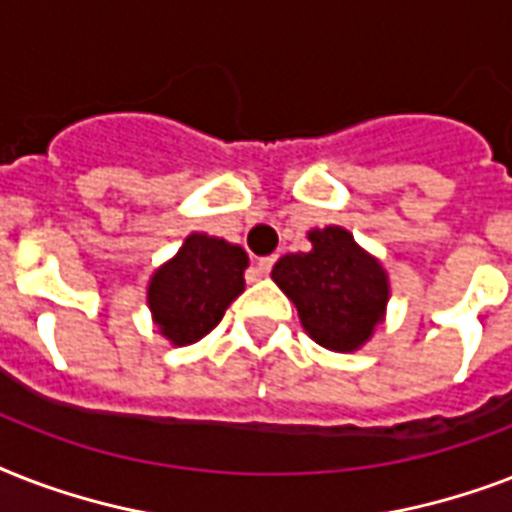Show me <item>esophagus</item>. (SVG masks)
<instances>
[{"label": "esophagus", "instance_id": "obj_1", "mask_svg": "<svg viewBox=\"0 0 512 512\" xmlns=\"http://www.w3.org/2000/svg\"><path fill=\"white\" fill-rule=\"evenodd\" d=\"M273 263H276V257H260V260H257V271L263 273V276H268V273H271V268H273Z\"/></svg>", "mask_w": 512, "mask_h": 512}]
</instances>
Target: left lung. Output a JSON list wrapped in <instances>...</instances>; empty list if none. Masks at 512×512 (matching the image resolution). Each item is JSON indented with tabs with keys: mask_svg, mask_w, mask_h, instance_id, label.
<instances>
[{
	"mask_svg": "<svg viewBox=\"0 0 512 512\" xmlns=\"http://www.w3.org/2000/svg\"><path fill=\"white\" fill-rule=\"evenodd\" d=\"M308 239L311 249L281 257L271 279L319 345L337 353L358 350L385 316L388 273L340 225L313 228Z\"/></svg>",
	"mask_w": 512,
	"mask_h": 512,
	"instance_id": "left-lung-1",
	"label": "left lung"
}]
</instances>
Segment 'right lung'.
I'll list each match as a JSON object with an SVG mask.
<instances>
[{
    "mask_svg": "<svg viewBox=\"0 0 512 512\" xmlns=\"http://www.w3.org/2000/svg\"><path fill=\"white\" fill-rule=\"evenodd\" d=\"M249 257L239 244L191 233L148 284V308L172 345H191L220 324L225 308L244 292Z\"/></svg>",
    "mask_w": 512,
    "mask_h": 512,
    "instance_id": "right-lung-1",
    "label": "right lung"
}]
</instances>
